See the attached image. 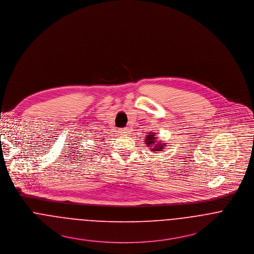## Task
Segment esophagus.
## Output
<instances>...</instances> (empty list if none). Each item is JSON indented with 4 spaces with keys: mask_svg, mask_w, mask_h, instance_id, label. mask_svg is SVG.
<instances>
[{
    "mask_svg": "<svg viewBox=\"0 0 254 254\" xmlns=\"http://www.w3.org/2000/svg\"><path fill=\"white\" fill-rule=\"evenodd\" d=\"M121 132H122L123 134H127V133L128 132V130H127V128H122V129H121Z\"/></svg>",
    "mask_w": 254,
    "mask_h": 254,
    "instance_id": "obj_1",
    "label": "esophagus"
}]
</instances>
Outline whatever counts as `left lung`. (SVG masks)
I'll return each instance as SVG.
<instances>
[{
    "label": "left lung",
    "instance_id": "left-lung-1",
    "mask_svg": "<svg viewBox=\"0 0 254 254\" xmlns=\"http://www.w3.org/2000/svg\"><path fill=\"white\" fill-rule=\"evenodd\" d=\"M145 144L152 148V151L158 153L159 151H163V149L166 148L167 143H161L160 141H157V135L155 133H149L145 137Z\"/></svg>",
    "mask_w": 254,
    "mask_h": 254
}]
</instances>
